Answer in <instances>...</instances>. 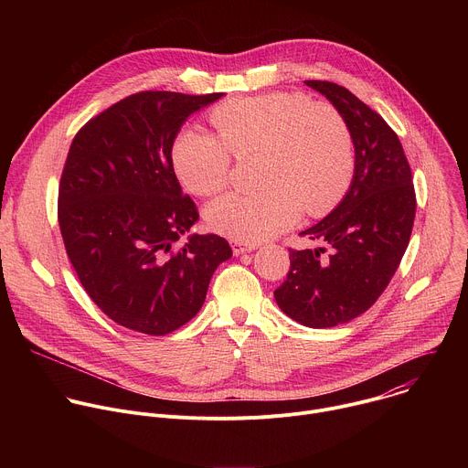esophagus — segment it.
Segmentation results:
<instances>
[{
  "label": "esophagus",
  "mask_w": 468,
  "mask_h": 468,
  "mask_svg": "<svg viewBox=\"0 0 468 468\" xmlns=\"http://www.w3.org/2000/svg\"><path fill=\"white\" fill-rule=\"evenodd\" d=\"M255 248H257V244H246V242H237V240H233V242H231V250H233V253H235V255H240V253L251 251V250H255Z\"/></svg>",
  "instance_id": "esophagus-1"
}]
</instances>
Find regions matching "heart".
<instances>
[{
  "label": "heart",
  "instance_id": "obj_1",
  "mask_svg": "<svg viewBox=\"0 0 468 468\" xmlns=\"http://www.w3.org/2000/svg\"><path fill=\"white\" fill-rule=\"evenodd\" d=\"M220 140L185 129L172 165L196 196L226 188L233 157H259L253 194H226L207 207L209 228L237 242H259L292 226L300 213L320 217L346 194L356 172L352 129L331 103L298 92L237 98L211 112Z\"/></svg>",
  "mask_w": 468,
  "mask_h": 468
}]
</instances>
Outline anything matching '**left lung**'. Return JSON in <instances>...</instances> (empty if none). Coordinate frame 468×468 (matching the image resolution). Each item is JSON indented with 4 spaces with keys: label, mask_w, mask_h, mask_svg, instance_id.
<instances>
[{
    "label": "left lung",
    "mask_w": 468,
    "mask_h": 468,
    "mask_svg": "<svg viewBox=\"0 0 468 468\" xmlns=\"http://www.w3.org/2000/svg\"><path fill=\"white\" fill-rule=\"evenodd\" d=\"M346 118L356 172L343 202L302 237L331 250H292L287 280L274 291L282 311L307 327L346 324L370 309L398 271L413 231L411 166L390 125L348 89L305 81Z\"/></svg>",
    "instance_id": "8db88e82"
}]
</instances>
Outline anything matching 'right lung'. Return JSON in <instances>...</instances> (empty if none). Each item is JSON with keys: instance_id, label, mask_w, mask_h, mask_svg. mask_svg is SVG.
I'll return each mask as SVG.
<instances>
[{"instance_id": "1", "label": "right lung", "mask_w": 468, "mask_h": 468, "mask_svg": "<svg viewBox=\"0 0 468 468\" xmlns=\"http://www.w3.org/2000/svg\"><path fill=\"white\" fill-rule=\"evenodd\" d=\"M222 98L166 90L131 94L90 118L72 141L58 183L66 253L90 300L118 325L161 337L202 309L218 235H190L199 218L181 192L172 146L185 120Z\"/></svg>"}]
</instances>
